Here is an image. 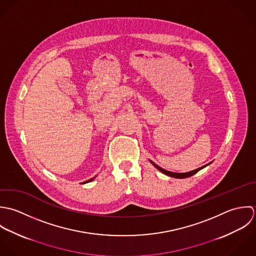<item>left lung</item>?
Listing matches in <instances>:
<instances>
[{"instance_id":"obj_1","label":"left lung","mask_w":256,"mask_h":256,"mask_svg":"<svg viewBox=\"0 0 256 256\" xmlns=\"http://www.w3.org/2000/svg\"><path fill=\"white\" fill-rule=\"evenodd\" d=\"M150 161L152 162V164L154 165V167H155L156 169H158V170H159L160 172H162L163 174H165V175H167V176H170V177L178 178V179H183V178H187V177H190V176H192V175L196 174V173H197L198 171H200L201 169L204 168L206 166H208V164H210V163L206 164V165L202 166V167H200V168H197V169H195V170H192V171H189V172H186V173H175V172H171V171H168V170H165V169H163V168L159 167L157 164H155V163L152 162V160H150Z\"/></svg>"}]
</instances>
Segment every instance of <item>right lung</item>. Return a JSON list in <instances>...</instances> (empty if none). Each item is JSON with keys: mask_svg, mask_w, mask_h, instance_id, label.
I'll return each mask as SVG.
<instances>
[{"mask_svg": "<svg viewBox=\"0 0 256 256\" xmlns=\"http://www.w3.org/2000/svg\"><path fill=\"white\" fill-rule=\"evenodd\" d=\"M94 178H95V177H94ZM94 178H92V179H89V180H87V181H85V182H83V183H84V184H85V183H88V182H91V181H92V180H93V179H94Z\"/></svg>", "mask_w": 256, "mask_h": 256, "instance_id": "right-lung-1", "label": "right lung"}]
</instances>
